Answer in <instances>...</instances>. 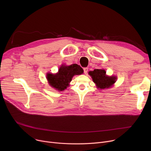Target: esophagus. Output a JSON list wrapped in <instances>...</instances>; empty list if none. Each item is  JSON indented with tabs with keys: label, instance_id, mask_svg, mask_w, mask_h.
Listing matches in <instances>:
<instances>
[{
	"label": "esophagus",
	"instance_id": "obj_1",
	"mask_svg": "<svg viewBox=\"0 0 151 151\" xmlns=\"http://www.w3.org/2000/svg\"><path fill=\"white\" fill-rule=\"evenodd\" d=\"M83 70H84V73L86 75H87V73H88V68L85 67V68H83Z\"/></svg>",
	"mask_w": 151,
	"mask_h": 151
}]
</instances>
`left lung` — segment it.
Listing matches in <instances>:
<instances>
[{
  "label": "left lung",
  "mask_w": 151,
  "mask_h": 151,
  "mask_svg": "<svg viewBox=\"0 0 151 151\" xmlns=\"http://www.w3.org/2000/svg\"><path fill=\"white\" fill-rule=\"evenodd\" d=\"M89 74L97 88L101 89L109 88L116 82V76H108L104 69H95L93 71H89Z\"/></svg>",
  "instance_id": "1"
}]
</instances>
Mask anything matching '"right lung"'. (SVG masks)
I'll return each mask as SVG.
<instances>
[{
	"mask_svg": "<svg viewBox=\"0 0 151 151\" xmlns=\"http://www.w3.org/2000/svg\"><path fill=\"white\" fill-rule=\"evenodd\" d=\"M83 73V68L75 63L69 66L62 65L58 73H47L46 78L51 86L59 91H62L68 86L74 75H81Z\"/></svg>",
	"mask_w": 151,
	"mask_h": 151,
	"instance_id": "obj_1",
	"label": "right lung"
}]
</instances>
